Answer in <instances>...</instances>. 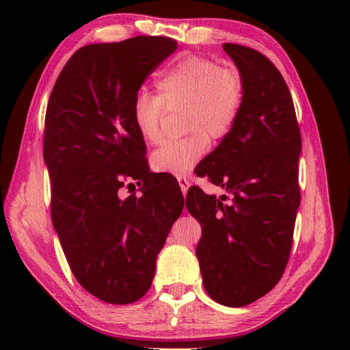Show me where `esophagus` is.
Here are the masks:
<instances>
[{
    "instance_id": "34e87169",
    "label": "esophagus",
    "mask_w": 350,
    "mask_h": 350,
    "mask_svg": "<svg viewBox=\"0 0 350 350\" xmlns=\"http://www.w3.org/2000/svg\"><path fill=\"white\" fill-rule=\"evenodd\" d=\"M177 182H179L183 196H185L187 191H188V188H189V180L187 179V177H182V176H180V177H177Z\"/></svg>"
}]
</instances>
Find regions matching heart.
Returning a JSON list of instances; mask_svg holds the SVG:
<instances>
[{"label":"heart","mask_w":350,"mask_h":350,"mask_svg":"<svg viewBox=\"0 0 350 350\" xmlns=\"http://www.w3.org/2000/svg\"><path fill=\"white\" fill-rule=\"evenodd\" d=\"M159 96L145 91L135 96L131 117L135 129L146 144L161 139V120L165 106H187V137L170 140L151 154V167L157 173L188 174L208 152V139H221L230 133L242 105V80L232 69L204 57H185L163 72L156 81Z\"/></svg>","instance_id":"b5f03b06"}]
</instances>
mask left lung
<instances>
[{"instance_id":"left-lung-1","label":"left lung","mask_w":350,"mask_h":350,"mask_svg":"<svg viewBox=\"0 0 350 350\" xmlns=\"http://www.w3.org/2000/svg\"><path fill=\"white\" fill-rule=\"evenodd\" d=\"M222 47L239 70L242 105L196 174L224 188L230 202L193 187L187 210L202 227L196 256L206 293L222 306L242 307L269 293L286 270L299 206L301 134L275 64L252 47Z\"/></svg>"}]
</instances>
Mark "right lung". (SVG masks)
Instances as JSON below:
<instances>
[{"label":"right lung","mask_w":350,"mask_h":350,"mask_svg":"<svg viewBox=\"0 0 350 350\" xmlns=\"http://www.w3.org/2000/svg\"><path fill=\"white\" fill-rule=\"evenodd\" d=\"M177 49L167 37L83 46L51 92L43 157L52 224L77 281L109 304L151 287L156 259L183 210L179 183L150 173L131 117L140 86ZM137 180L140 197L118 196Z\"/></svg>","instance_id":"1"}]
</instances>
